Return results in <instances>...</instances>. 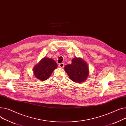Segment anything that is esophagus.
<instances>
[{"instance_id": "obj_1", "label": "esophagus", "mask_w": 126, "mask_h": 126, "mask_svg": "<svg viewBox=\"0 0 126 126\" xmlns=\"http://www.w3.org/2000/svg\"><path fill=\"white\" fill-rule=\"evenodd\" d=\"M59 67H60V68H63L64 67V63H62L59 64Z\"/></svg>"}]
</instances>
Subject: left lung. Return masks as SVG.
<instances>
[{
	"label": "left lung",
	"mask_w": 126,
	"mask_h": 126,
	"mask_svg": "<svg viewBox=\"0 0 126 126\" xmlns=\"http://www.w3.org/2000/svg\"><path fill=\"white\" fill-rule=\"evenodd\" d=\"M64 69L71 80L77 82H82L88 77L89 70L87 63L80 58L75 57L71 64L66 65Z\"/></svg>",
	"instance_id": "obj_1"
}]
</instances>
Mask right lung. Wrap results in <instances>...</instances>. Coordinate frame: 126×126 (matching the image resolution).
Returning a JSON list of instances; mask_svg holds the SVG:
<instances>
[{
	"label": "right lung",
	"instance_id": "obj_1",
	"mask_svg": "<svg viewBox=\"0 0 126 126\" xmlns=\"http://www.w3.org/2000/svg\"><path fill=\"white\" fill-rule=\"evenodd\" d=\"M57 67V64L53 59L44 58L33 69L36 78L40 80H47Z\"/></svg>",
	"mask_w": 126,
	"mask_h": 126
}]
</instances>
